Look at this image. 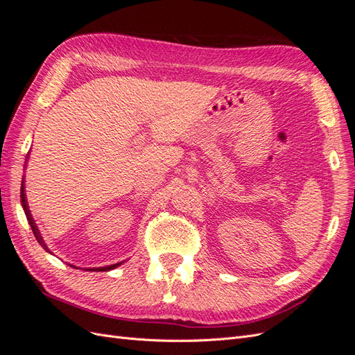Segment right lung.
<instances>
[{"label":"right lung","instance_id":"1","mask_svg":"<svg viewBox=\"0 0 355 355\" xmlns=\"http://www.w3.org/2000/svg\"><path fill=\"white\" fill-rule=\"evenodd\" d=\"M20 198H22V206H24V210H25V213H26V219H28V222H29V225H31L32 232H34V235H35V239L38 240V243H40L42 247H44L46 250H49L47 247H46V244H44V241H42V239H41V235H40V232H38V230H37V225H35L34 219H32L31 213H29V209H28V202H26V200H25V191H24V184H22V188H20ZM118 265H120V263H114V265H110V266H103V268H90V270H85V271H110V270H114V268H116Z\"/></svg>","mask_w":355,"mask_h":355}]
</instances>
